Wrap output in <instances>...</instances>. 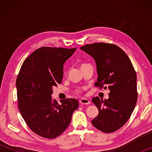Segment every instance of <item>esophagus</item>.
Wrapping results in <instances>:
<instances>
[{
  "mask_svg": "<svg viewBox=\"0 0 152 152\" xmlns=\"http://www.w3.org/2000/svg\"><path fill=\"white\" fill-rule=\"evenodd\" d=\"M80 104H89L91 103V101H90L88 99H82L80 100Z\"/></svg>",
  "mask_w": 152,
  "mask_h": 152,
  "instance_id": "esophagus-1",
  "label": "esophagus"
}]
</instances>
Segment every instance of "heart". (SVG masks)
Wrapping results in <instances>:
<instances>
[{"label":"heart","instance_id":"1","mask_svg":"<svg viewBox=\"0 0 152 152\" xmlns=\"http://www.w3.org/2000/svg\"><path fill=\"white\" fill-rule=\"evenodd\" d=\"M84 64H81V66H83V65H84ZM76 94H81V93H82V90H80V89H78V90H76Z\"/></svg>","mask_w":152,"mask_h":152}]
</instances>
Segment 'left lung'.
Listing matches in <instances>:
<instances>
[{
	"mask_svg": "<svg viewBox=\"0 0 152 152\" xmlns=\"http://www.w3.org/2000/svg\"><path fill=\"white\" fill-rule=\"evenodd\" d=\"M80 49L96 61L98 78L94 85L110 91L107 100L92 98L99 115L92 124L102 132L113 133L127 123L135 109L137 101L135 69L125 51L113 43H94Z\"/></svg>",
	"mask_w": 152,
	"mask_h": 152,
	"instance_id": "1",
	"label": "left lung"
}]
</instances>
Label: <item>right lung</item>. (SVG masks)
<instances>
[{
	"mask_svg": "<svg viewBox=\"0 0 152 152\" xmlns=\"http://www.w3.org/2000/svg\"><path fill=\"white\" fill-rule=\"evenodd\" d=\"M76 48L42 47L25 59L18 74V107L31 130L47 139L60 135L79 106L76 99H53V87L61 84L64 64Z\"/></svg>",
	"mask_w": 152,
	"mask_h": 152,
	"instance_id": "obj_1",
	"label": "right lung"
}]
</instances>
